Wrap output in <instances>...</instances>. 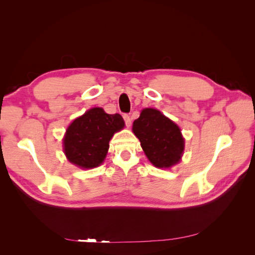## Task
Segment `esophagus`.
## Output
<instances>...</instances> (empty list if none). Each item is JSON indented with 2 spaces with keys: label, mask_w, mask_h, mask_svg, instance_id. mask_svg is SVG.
Here are the masks:
<instances>
[{
  "label": "esophagus",
  "mask_w": 255,
  "mask_h": 255,
  "mask_svg": "<svg viewBox=\"0 0 255 255\" xmlns=\"http://www.w3.org/2000/svg\"><path fill=\"white\" fill-rule=\"evenodd\" d=\"M124 121H125V123H126L128 127L131 125V118H130V116L128 115V114H125V115H124Z\"/></svg>",
  "instance_id": "34e87169"
}]
</instances>
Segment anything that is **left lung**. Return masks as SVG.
I'll return each mask as SVG.
<instances>
[{
	"instance_id": "obj_1",
	"label": "left lung",
	"mask_w": 255,
	"mask_h": 255,
	"mask_svg": "<svg viewBox=\"0 0 255 255\" xmlns=\"http://www.w3.org/2000/svg\"><path fill=\"white\" fill-rule=\"evenodd\" d=\"M132 131L149 161L159 169L180 162L184 151L181 129L155 108H144L133 122Z\"/></svg>"
}]
</instances>
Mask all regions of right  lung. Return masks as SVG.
Returning a JSON list of instances; mask_svg holds the SVG:
<instances>
[{
	"mask_svg": "<svg viewBox=\"0 0 255 255\" xmlns=\"http://www.w3.org/2000/svg\"><path fill=\"white\" fill-rule=\"evenodd\" d=\"M125 126L119 114H107L101 107L91 108L70 124L63 138L67 159L81 169H92L106 158L110 140Z\"/></svg>",
	"mask_w": 255,
	"mask_h": 255,
	"instance_id": "right-lung-1",
	"label": "right lung"
}]
</instances>
